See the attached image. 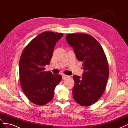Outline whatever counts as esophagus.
<instances>
[{"label": "esophagus", "mask_w": 128, "mask_h": 128, "mask_svg": "<svg viewBox=\"0 0 128 128\" xmlns=\"http://www.w3.org/2000/svg\"><path fill=\"white\" fill-rule=\"evenodd\" d=\"M62 80H65V79L67 78L68 77H69L68 76L66 75H62Z\"/></svg>", "instance_id": "1"}]
</instances>
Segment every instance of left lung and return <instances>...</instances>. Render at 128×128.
Returning a JSON list of instances; mask_svg holds the SVG:
<instances>
[{
    "label": "left lung",
    "instance_id": "left-lung-1",
    "mask_svg": "<svg viewBox=\"0 0 128 128\" xmlns=\"http://www.w3.org/2000/svg\"><path fill=\"white\" fill-rule=\"evenodd\" d=\"M66 40L84 69L82 77L73 76V98L80 105L88 106L101 97L106 88L109 76L106 55L99 42L88 34H68Z\"/></svg>",
    "mask_w": 128,
    "mask_h": 128
}]
</instances>
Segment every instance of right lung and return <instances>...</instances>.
<instances>
[{"label": "right lung", "instance_id": "1", "mask_svg": "<svg viewBox=\"0 0 128 128\" xmlns=\"http://www.w3.org/2000/svg\"><path fill=\"white\" fill-rule=\"evenodd\" d=\"M63 36L59 32H42L22 53L19 62L21 86L26 97L37 105L51 101L56 86L61 80V75L46 72L45 66L50 64L56 42Z\"/></svg>", "mask_w": 128, "mask_h": 128}]
</instances>
